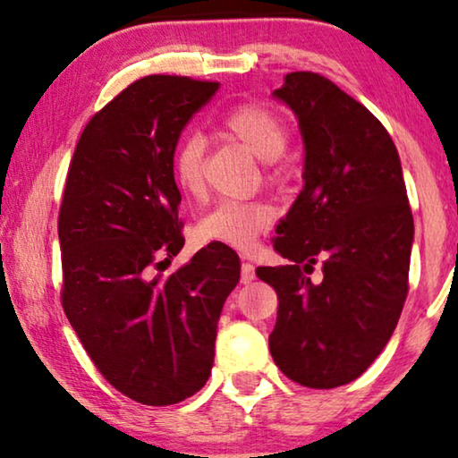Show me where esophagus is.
<instances>
[{
  "instance_id": "1",
  "label": "esophagus",
  "mask_w": 458,
  "mask_h": 458,
  "mask_svg": "<svg viewBox=\"0 0 458 458\" xmlns=\"http://www.w3.org/2000/svg\"><path fill=\"white\" fill-rule=\"evenodd\" d=\"M257 273H254V267L250 263H242V284H250Z\"/></svg>"
}]
</instances>
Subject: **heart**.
Masks as SVG:
<instances>
[{"instance_id":"obj_1","label":"heart","mask_w":458,"mask_h":458,"mask_svg":"<svg viewBox=\"0 0 458 458\" xmlns=\"http://www.w3.org/2000/svg\"><path fill=\"white\" fill-rule=\"evenodd\" d=\"M223 128L240 140L254 157L265 162L269 182L286 181V164L282 156L290 145L288 122L276 109L248 103L235 106L225 117ZM206 142L198 132H187L172 153V174L181 191L199 193L204 187ZM273 223V210L267 201H221L199 218L195 235L201 243H223L235 250H248L254 240Z\"/></svg>"}]
</instances>
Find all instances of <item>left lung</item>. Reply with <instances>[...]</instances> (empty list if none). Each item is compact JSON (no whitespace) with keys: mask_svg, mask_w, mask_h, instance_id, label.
<instances>
[{"mask_svg":"<svg viewBox=\"0 0 458 458\" xmlns=\"http://www.w3.org/2000/svg\"><path fill=\"white\" fill-rule=\"evenodd\" d=\"M299 117L305 187L277 225L288 265L259 267L277 293L273 361L290 381L335 389L355 381L394 335L408 294L412 210L391 136L328 77L286 75L273 92ZM318 264L323 280L308 277Z\"/></svg>","mask_w":458,"mask_h":458,"instance_id":"8db88e82","label":"left lung"}]
</instances>
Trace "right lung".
<instances>
[{
    "instance_id": "add662e5",
    "label": "right lung",
    "mask_w": 458,
    "mask_h": 458,
    "mask_svg": "<svg viewBox=\"0 0 458 458\" xmlns=\"http://www.w3.org/2000/svg\"><path fill=\"white\" fill-rule=\"evenodd\" d=\"M218 86L178 75L136 80L88 122L64 182V316L106 381L147 406L204 387L218 318L240 282V259L223 243L151 277L185 243L172 153Z\"/></svg>"
}]
</instances>
